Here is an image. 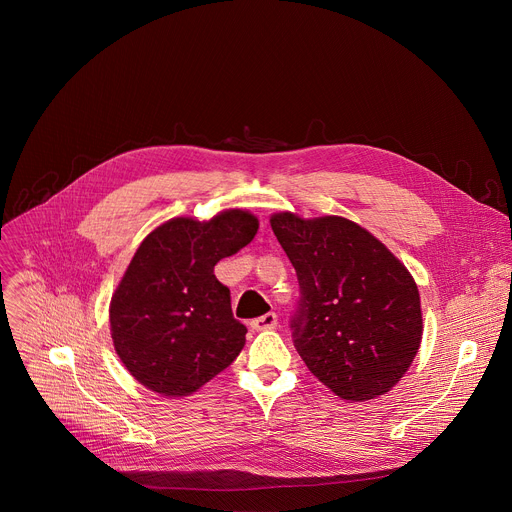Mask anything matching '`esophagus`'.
Returning <instances> with one entry per match:
<instances>
[{"label": "esophagus", "instance_id": "1", "mask_svg": "<svg viewBox=\"0 0 512 512\" xmlns=\"http://www.w3.org/2000/svg\"><path fill=\"white\" fill-rule=\"evenodd\" d=\"M277 326V314L275 312H267L255 320H251V328L255 330H271Z\"/></svg>", "mask_w": 512, "mask_h": 512}]
</instances>
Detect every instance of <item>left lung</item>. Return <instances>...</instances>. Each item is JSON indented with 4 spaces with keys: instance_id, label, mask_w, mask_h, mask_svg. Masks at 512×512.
Segmentation results:
<instances>
[{
    "instance_id": "obj_1",
    "label": "left lung",
    "mask_w": 512,
    "mask_h": 512,
    "mask_svg": "<svg viewBox=\"0 0 512 512\" xmlns=\"http://www.w3.org/2000/svg\"><path fill=\"white\" fill-rule=\"evenodd\" d=\"M271 229L296 269L291 336L306 367L346 401L399 383L421 344L419 291L405 265L342 216L279 212Z\"/></svg>"
}]
</instances>
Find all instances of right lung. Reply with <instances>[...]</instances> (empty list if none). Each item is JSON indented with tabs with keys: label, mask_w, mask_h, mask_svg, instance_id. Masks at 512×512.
<instances>
[{
	"label": "right lung",
	"mask_w": 512,
	"mask_h": 512,
	"mask_svg": "<svg viewBox=\"0 0 512 512\" xmlns=\"http://www.w3.org/2000/svg\"><path fill=\"white\" fill-rule=\"evenodd\" d=\"M257 229V218L237 208L206 223L172 218L143 239L109 308L115 350L143 387L184 397L239 356L247 328L214 265L247 247Z\"/></svg>",
	"instance_id": "add662e5"
}]
</instances>
